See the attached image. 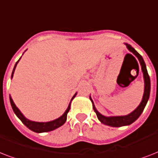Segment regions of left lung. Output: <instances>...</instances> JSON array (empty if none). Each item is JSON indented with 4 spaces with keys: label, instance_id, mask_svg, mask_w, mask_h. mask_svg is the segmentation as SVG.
<instances>
[{
    "label": "left lung",
    "instance_id": "1",
    "mask_svg": "<svg viewBox=\"0 0 158 158\" xmlns=\"http://www.w3.org/2000/svg\"><path fill=\"white\" fill-rule=\"evenodd\" d=\"M125 45H126L128 49L133 54H135L137 56V58L140 62L143 74V79H144V94H143L142 102H140L139 106L133 112H131L127 115H123V116H110V117H107V116L102 115L101 113H99L98 111V110L95 107V106H94V102H93L92 98H90V100L93 102V108H94V111L96 112L98 120L104 125H109V126H111V127H120V126H124V125H129L130 124H132L133 122H135V120L139 117V115L142 114L143 111V109H144L145 106L147 104L148 100L149 98L150 95V89H151L150 78L148 74V70L147 68H146L144 60L143 59V57L141 56V55L139 54L131 46L129 45V44H125Z\"/></svg>",
    "mask_w": 158,
    "mask_h": 158
}]
</instances>
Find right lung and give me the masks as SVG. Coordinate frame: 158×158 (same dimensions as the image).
I'll return each mask as SVG.
<instances>
[{
    "label": "right lung",
    "instance_id": "add662e5",
    "mask_svg": "<svg viewBox=\"0 0 158 158\" xmlns=\"http://www.w3.org/2000/svg\"><path fill=\"white\" fill-rule=\"evenodd\" d=\"M20 60V59H19ZM19 60L16 62L15 65L14 67L13 72H12V74H11V78L13 77L14 72H15V67L18 64ZM76 96V94H74V97L72 98V99L74 98V97ZM10 101L11 106H12V109H13L14 112L15 113V115L19 117V119L23 122V124L24 125H26L27 127L31 130L32 131H34L36 133H43V132H48V131H52V130H54L57 128L60 127L61 125H63L64 124V122L66 121L67 119V114L69 112V109H70V103H69V106L67 108V110H65V112L63 114V115L59 117L56 120H54L52 121H49V122H35V121H31V120L26 119L22 113L20 112V110H19L18 107L16 106L15 104L14 103L13 100L11 98V97L10 96Z\"/></svg>",
    "mask_w": 158,
    "mask_h": 158
}]
</instances>
